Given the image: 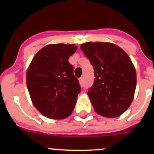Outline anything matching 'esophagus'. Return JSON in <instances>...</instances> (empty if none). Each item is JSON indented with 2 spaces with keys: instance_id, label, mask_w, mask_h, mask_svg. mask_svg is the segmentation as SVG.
Here are the masks:
<instances>
[{
  "instance_id": "esophagus-1",
  "label": "esophagus",
  "mask_w": 154,
  "mask_h": 154,
  "mask_svg": "<svg viewBox=\"0 0 154 154\" xmlns=\"http://www.w3.org/2000/svg\"><path fill=\"white\" fill-rule=\"evenodd\" d=\"M79 83H80V86H83V77H80V78L79 79Z\"/></svg>"
}]
</instances>
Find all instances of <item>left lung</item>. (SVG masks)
Masks as SVG:
<instances>
[{
    "label": "left lung",
    "instance_id": "obj_1",
    "mask_svg": "<svg viewBox=\"0 0 154 154\" xmlns=\"http://www.w3.org/2000/svg\"><path fill=\"white\" fill-rule=\"evenodd\" d=\"M94 71V82L88 91L97 114L119 117L134 98L136 71L127 53L110 42H86L80 45Z\"/></svg>",
    "mask_w": 154,
    "mask_h": 154
}]
</instances>
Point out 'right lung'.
<instances>
[{"label": "right lung", "mask_w": 154, "mask_h": 154, "mask_svg": "<svg viewBox=\"0 0 154 154\" xmlns=\"http://www.w3.org/2000/svg\"><path fill=\"white\" fill-rule=\"evenodd\" d=\"M74 44H51L32 58L26 81L34 106L51 119H64L72 113L80 84L68 58L76 52Z\"/></svg>", "instance_id": "right-lung-1"}]
</instances>
